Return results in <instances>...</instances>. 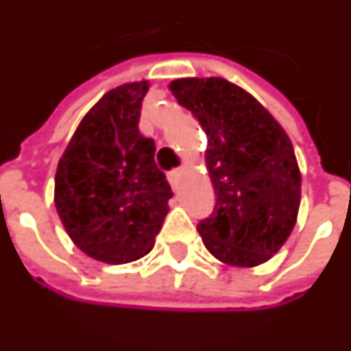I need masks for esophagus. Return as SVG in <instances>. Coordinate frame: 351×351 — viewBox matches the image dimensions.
Listing matches in <instances>:
<instances>
[{
    "mask_svg": "<svg viewBox=\"0 0 351 351\" xmlns=\"http://www.w3.org/2000/svg\"><path fill=\"white\" fill-rule=\"evenodd\" d=\"M169 182H171V186L176 190V186H178V178H180V169H173V171H169Z\"/></svg>",
    "mask_w": 351,
    "mask_h": 351,
    "instance_id": "1",
    "label": "esophagus"
}]
</instances>
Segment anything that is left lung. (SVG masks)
<instances>
[{
    "label": "left lung",
    "instance_id": "1",
    "mask_svg": "<svg viewBox=\"0 0 351 351\" xmlns=\"http://www.w3.org/2000/svg\"><path fill=\"white\" fill-rule=\"evenodd\" d=\"M169 87L207 134L217 199L197 224L203 243L226 264L258 266L295 228L300 171L293 144L258 100L222 77H186Z\"/></svg>",
    "mask_w": 351,
    "mask_h": 351
}]
</instances>
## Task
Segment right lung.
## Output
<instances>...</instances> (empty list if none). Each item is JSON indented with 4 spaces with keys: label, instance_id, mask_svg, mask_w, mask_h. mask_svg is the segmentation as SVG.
<instances>
[{
    "label": "right lung",
    "instance_id": "1",
    "mask_svg": "<svg viewBox=\"0 0 351 351\" xmlns=\"http://www.w3.org/2000/svg\"><path fill=\"white\" fill-rule=\"evenodd\" d=\"M148 82L106 93L75 129L58 161L56 213L85 254L108 264L142 258L154 247L173 197L156 165V144L138 131Z\"/></svg>",
    "mask_w": 351,
    "mask_h": 351
}]
</instances>
